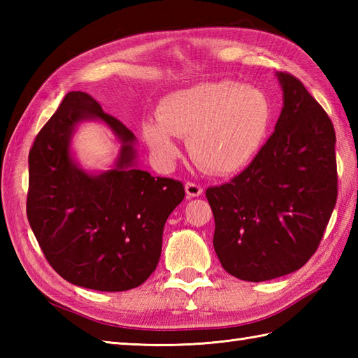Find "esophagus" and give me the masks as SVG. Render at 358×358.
<instances>
[{"mask_svg": "<svg viewBox=\"0 0 358 358\" xmlns=\"http://www.w3.org/2000/svg\"><path fill=\"white\" fill-rule=\"evenodd\" d=\"M185 189H186L187 199H195V196H200L203 194V187L196 183H191V181H187L185 185Z\"/></svg>", "mask_w": 358, "mask_h": 358, "instance_id": "obj_1", "label": "esophagus"}]
</instances>
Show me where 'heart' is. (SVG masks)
<instances>
[{"instance_id": "b5f03b06", "label": "heart", "mask_w": 358, "mask_h": 358, "mask_svg": "<svg viewBox=\"0 0 358 358\" xmlns=\"http://www.w3.org/2000/svg\"><path fill=\"white\" fill-rule=\"evenodd\" d=\"M271 118V101L262 89L200 83L166 95L157 117L143 118L141 136L155 162L169 166L180 154L178 136L189 135V150L203 169L231 173L260 150Z\"/></svg>"}]
</instances>
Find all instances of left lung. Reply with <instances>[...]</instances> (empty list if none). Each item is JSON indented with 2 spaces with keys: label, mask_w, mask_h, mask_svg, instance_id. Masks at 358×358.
Listing matches in <instances>:
<instances>
[{
  "label": "left lung",
  "mask_w": 358,
  "mask_h": 358,
  "mask_svg": "<svg viewBox=\"0 0 358 358\" xmlns=\"http://www.w3.org/2000/svg\"><path fill=\"white\" fill-rule=\"evenodd\" d=\"M275 131L231 183L206 191L214 249L226 272L266 281L299 271L317 250L337 201L336 131L301 81L277 72Z\"/></svg>",
  "instance_id": "1"
}]
</instances>
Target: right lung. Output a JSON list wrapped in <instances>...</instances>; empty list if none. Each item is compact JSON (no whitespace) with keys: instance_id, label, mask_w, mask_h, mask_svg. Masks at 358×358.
Listing matches in <instances>:
<instances>
[{"instance_id":"add662e5","label":"right lung","mask_w":358,"mask_h":358,"mask_svg":"<svg viewBox=\"0 0 358 358\" xmlns=\"http://www.w3.org/2000/svg\"><path fill=\"white\" fill-rule=\"evenodd\" d=\"M86 120L103 122L120 150L108 171L86 170L71 148ZM136 138L86 92H69L29 154L27 218L50 266L75 286L120 292L140 286L162 255L167 217L185 199L177 180L136 166Z\"/></svg>"}]
</instances>
